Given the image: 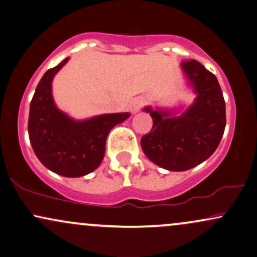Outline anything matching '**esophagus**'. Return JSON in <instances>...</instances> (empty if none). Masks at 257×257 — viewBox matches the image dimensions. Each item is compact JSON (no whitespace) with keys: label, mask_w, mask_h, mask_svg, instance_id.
<instances>
[{"label":"esophagus","mask_w":257,"mask_h":257,"mask_svg":"<svg viewBox=\"0 0 257 257\" xmlns=\"http://www.w3.org/2000/svg\"><path fill=\"white\" fill-rule=\"evenodd\" d=\"M145 104H146V100H145L144 98H134L131 101V104H129V110H131L132 113H137L145 106Z\"/></svg>","instance_id":"obj_1"}]
</instances>
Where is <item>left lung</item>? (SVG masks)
I'll use <instances>...</instances> for the list:
<instances>
[{
  "label": "left lung",
  "instance_id": "8db88e82",
  "mask_svg": "<svg viewBox=\"0 0 257 257\" xmlns=\"http://www.w3.org/2000/svg\"><path fill=\"white\" fill-rule=\"evenodd\" d=\"M197 97L183 115L146 107L153 119L150 133L141 138V147L151 162L170 171H185L214 153L225 125V100L217 78L196 60L182 61Z\"/></svg>",
  "mask_w": 257,
  "mask_h": 257
}]
</instances>
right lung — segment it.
Masks as SVG:
<instances>
[{"label":"right lung","mask_w":257,"mask_h":257,"mask_svg":"<svg viewBox=\"0 0 257 257\" xmlns=\"http://www.w3.org/2000/svg\"><path fill=\"white\" fill-rule=\"evenodd\" d=\"M67 61L49 69L40 79L30 104L29 137L45 168L64 177H80L100 165L107 134L131 113L100 115L82 122L64 115L54 103L51 82Z\"/></svg>","instance_id":"add662e5"}]
</instances>
